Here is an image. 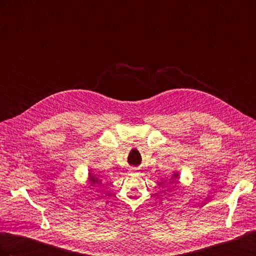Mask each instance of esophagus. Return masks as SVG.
Returning a JSON list of instances; mask_svg holds the SVG:
<instances>
[{"mask_svg": "<svg viewBox=\"0 0 256 256\" xmlns=\"http://www.w3.org/2000/svg\"><path fill=\"white\" fill-rule=\"evenodd\" d=\"M136 168H131V172H136Z\"/></svg>", "mask_w": 256, "mask_h": 256, "instance_id": "esophagus-1", "label": "esophagus"}]
</instances>
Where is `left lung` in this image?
<instances>
[{
  "label": "left lung",
  "instance_id": "8db88e82",
  "mask_svg": "<svg viewBox=\"0 0 256 256\" xmlns=\"http://www.w3.org/2000/svg\"><path fill=\"white\" fill-rule=\"evenodd\" d=\"M178 177H180V175H178L177 173H174L173 177L171 178V184H174V182H177V180H178Z\"/></svg>",
  "mask_w": 256,
  "mask_h": 256
}]
</instances>
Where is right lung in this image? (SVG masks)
<instances>
[{
  "label": "right lung",
  "mask_w": 256,
  "mask_h": 256,
  "mask_svg": "<svg viewBox=\"0 0 256 256\" xmlns=\"http://www.w3.org/2000/svg\"><path fill=\"white\" fill-rule=\"evenodd\" d=\"M90 182L92 184H100V180L98 178H95L94 176H92V174H90Z\"/></svg>",
  "instance_id": "right-lung-1"
}]
</instances>
